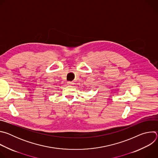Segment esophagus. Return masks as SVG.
Returning <instances> with one entry per match:
<instances>
[{
  "instance_id": "obj_1",
  "label": "esophagus",
  "mask_w": 158,
  "mask_h": 158,
  "mask_svg": "<svg viewBox=\"0 0 158 158\" xmlns=\"http://www.w3.org/2000/svg\"><path fill=\"white\" fill-rule=\"evenodd\" d=\"M67 84H69V85H73V84H74V82H71V81H69V82H67Z\"/></svg>"
}]
</instances>
